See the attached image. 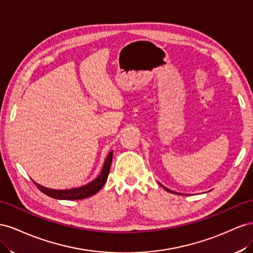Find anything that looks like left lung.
<instances>
[{
	"mask_svg": "<svg viewBox=\"0 0 253 253\" xmlns=\"http://www.w3.org/2000/svg\"><path fill=\"white\" fill-rule=\"evenodd\" d=\"M159 184H160V185H161V186L163 187V189H164V190H167V191H168V192H169V193H174V194L176 193V192H174V191H171V190L168 189V187H165V186H164V185H162L161 183H159ZM176 194H178V195H182V194H179V193H176Z\"/></svg>",
	"mask_w": 253,
	"mask_h": 253,
	"instance_id": "obj_1",
	"label": "left lung"
}]
</instances>
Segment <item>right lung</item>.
I'll list each match as a JSON object with an SVG mask.
<instances>
[{"label": "right lung", "mask_w": 253, "mask_h": 253, "mask_svg": "<svg viewBox=\"0 0 253 253\" xmlns=\"http://www.w3.org/2000/svg\"><path fill=\"white\" fill-rule=\"evenodd\" d=\"M112 156H113V150H111L110 153L108 154L99 175L94 180H92L91 182L82 186L73 187V189H69V190H54V189H48V187H45L37 182H35L34 180L33 181L42 193H44L45 195H47V196L55 199L77 200V199H84L86 197H90L92 195L96 194L106 183L108 175H109V171H110Z\"/></svg>", "instance_id": "add662e5"}]
</instances>
